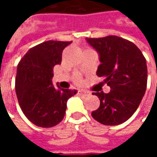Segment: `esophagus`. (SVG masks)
<instances>
[{
    "mask_svg": "<svg viewBox=\"0 0 157 157\" xmlns=\"http://www.w3.org/2000/svg\"><path fill=\"white\" fill-rule=\"evenodd\" d=\"M78 94L81 95V96H87V95L90 94V93L86 90H84V89H78Z\"/></svg>",
    "mask_w": 157,
    "mask_h": 157,
    "instance_id": "34e87169",
    "label": "esophagus"
}]
</instances>
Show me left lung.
<instances>
[{"label": "left lung", "mask_w": 157, "mask_h": 157, "mask_svg": "<svg viewBox=\"0 0 157 157\" xmlns=\"http://www.w3.org/2000/svg\"><path fill=\"white\" fill-rule=\"evenodd\" d=\"M86 40L99 53L97 75L111 88L108 94L93 93L100 105L92 116L106 126L123 123L136 111L146 92V59L135 44L116 36Z\"/></svg>", "instance_id": "8db88e82"}]
</instances>
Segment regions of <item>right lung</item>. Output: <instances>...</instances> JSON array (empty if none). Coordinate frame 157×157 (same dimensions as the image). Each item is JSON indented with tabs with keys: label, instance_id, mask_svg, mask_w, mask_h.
Returning <instances> with one entry per match:
<instances>
[{
	"label": "right lung",
	"instance_id": "1",
	"mask_svg": "<svg viewBox=\"0 0 157 157\" xmlns=\"http://www.w3.org/2000/svg\"><path fill=\"white\" fill-rule=\"evenodd\" d=\"M71 42L47 41L29 49L18 63L15 93L21 111L35 125L52 128L63 120L66 103L77 90L56 88L53 68L62 61V52Z\"/></svg>",
	"mask_w": 157,
	"mask_h": 157
}]
</instances>
